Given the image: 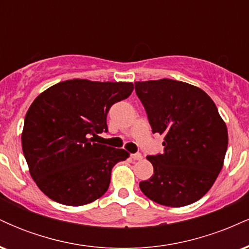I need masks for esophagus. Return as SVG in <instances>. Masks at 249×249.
Returning <instances> with one entry per match:
<instances>
[{"label": "esophagus", "instance_id": "obj_1", "mask_svg": "<svg viewBox=\"0 0 249 249\" xmlns=\"http://www.w3.org/2000/svg\"><path fill=\"white\" fill-rule=\"evenodd\" d=\"M131 158H132L133 160H142V153L137 152V153L131 154Z\"/></svg>", "mask_w": 249, "mask_h": 249}]
</instances>
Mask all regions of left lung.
<instances>
[{"label":"left lung","mask_w":249,"mask_h":249,"mask_svg":"<svg viewBox=\"0 0 249 249\" xmlns=\"http://www.w3.org/2000/svg\"><path fill=\"white\" fill-rule=\"evenodd\" d=\"M153 133L164 134V152L147 156L154 173L139 182L157 204L182 207L208 192L224 164L228 145L225 122L201 89L173 79L136 82Z\"/></svg>","instance_id":"1"}]
</instances>
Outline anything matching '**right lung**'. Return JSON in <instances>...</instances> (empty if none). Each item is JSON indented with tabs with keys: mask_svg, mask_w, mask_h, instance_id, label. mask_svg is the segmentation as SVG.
Returning a JSON list of instances; mask_svg holds the SVG:
<instances>
[{
	"mask_svg": "<svg viewBox=\"0 0 249 249\" xmlns=\"http://www.w3.org/2000/svg\"><path fill=\"white\" fill-rule=\"evenodd\" d=\"M132 90L127 82L70 79L33 102L24 118L22 148L31 177L45 196L82 206L107 192L112 167L128 153L95 142L107 132L110 107Z\"/></svg>",
	"mask_w": 249,
	"mask_h": 249,
	"instance_id": "obj_1",
	"label": "right lung"
}]
</instances>
